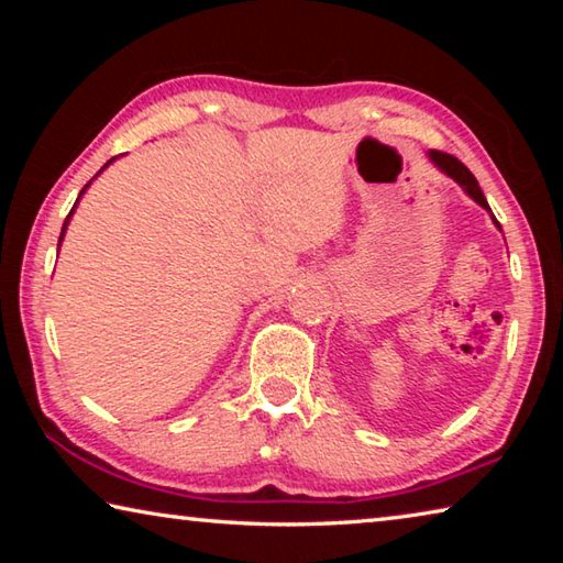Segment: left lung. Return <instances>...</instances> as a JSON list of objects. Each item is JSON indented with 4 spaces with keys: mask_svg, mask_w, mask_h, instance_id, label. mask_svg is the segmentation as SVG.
I'll use <instances>...</instances> for the list:
<instances>
[{
    "mask_svg": "<svg viewBox=\"0 0 563 563\" xmlns=\"http://www.w3.org/2000/svg\"><path fill=\"white\" fill-rule=\"evenodd\" d=\"M430 161L432 164L442 170V174H446L450 178H454L456 184L462 186V190L466 196L472 198V201H476L479 203L482 208H487V211L492 213V208H489V203H487V198H484V194H482V188H479V184H476V178L472 176V170L466 168L462 161H456L454 156H450V154H442V151H430ZM494 218V216H492ZM494 223H497V218H494ZM497 228L501 231V225L497 223Z\"/></svg>",
    "mask_w": 563,
    "mask_h": 563,
    "instance_id": "left-lung-1",
    "label": "left lung"
}]
</instances>
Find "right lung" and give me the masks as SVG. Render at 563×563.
<instances>
[{"instance_id":"obj_1","label":"right lung","mask_w":563,"mask_h":563,"mask_svg":"<svg viewBox=\"0 0 563 563\" xmlns=\"http://www.w3.org/2000/svg\"><path fill=\"white\" fill-rule=\"evenodd\" d=\"M113 161H117V158H111V161H107V164H103V168H109V166L113 164ZM103 168H101V170H103ZM101 170H99V174H101ZM99 174H97V176H99ZM97 176H93V178H97ZM93 178H91V180H93ZM91 180H89V184H87V186H84V188H81V194H79V198H76V203H74V208H71V213H69V216H66V221H64V228H62V235H59V245H62V241H64V235H66V228H69V221H71V216H74V211H76V206H79V201H81V196H84V194H87V188L91 186Z\"/></svg>"}]
</instances>
